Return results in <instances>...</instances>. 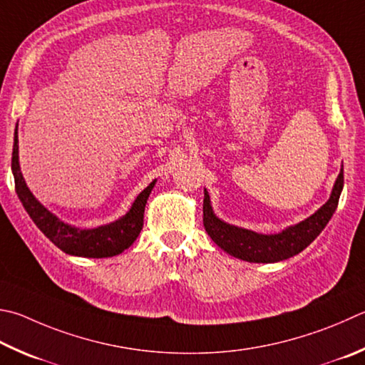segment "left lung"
Returning a JSON list of instances; mask_svg holds the SVG:
<instances>
[{
    "label": "left lung",
    "mask_w": 365,
    "mask_h": 365,
    "mask_svg": "<svg viewBox=\"0 0 365 365\" xmlns=\"http://www.w3.org/2000/svg\"><path fill=\"white\" fill-rule=\"evenodd\" d=\"M343 190V168L336 177L329 201L303 222L292 225L281 233L262 235L246 228L225 223L212 210L207 190H204L202 222L207 235L227 254L250 263H274L300 254L326 228L339 205Z\"/></svg>",
    "instance_id": "obj_1"
}]
</instances>
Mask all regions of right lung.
Instances as JSON below:
<instances>
[{
    "instance_id": "right-lung-1",
    "label": "right lung",
    "mask_w": 365,
    "mask_h": 365,
    "mask_svg": "<svg viewBox=\"0 0 365 365\" xmlns=\"http://www.w3.org/2000/svg\"><path fill=\"white\" fill-rule=\"evenodd\" d=\"M12 174H14L16 193L21 200L26 214L35 222L36 227L43 231L51 242H54L61 250L68 255L88 257V258H105L121 254L130 247L140 235L143 228V212L148 196L153 190L156 180L151 182L140 195L132 202V207L119 220L97 228L81 230L73 225L63 223L61 218L44 207L31 191L26 187L24 175L19 164V137L17 128L14 132V147H12Z\"/></svg>"
}]
</instances>
